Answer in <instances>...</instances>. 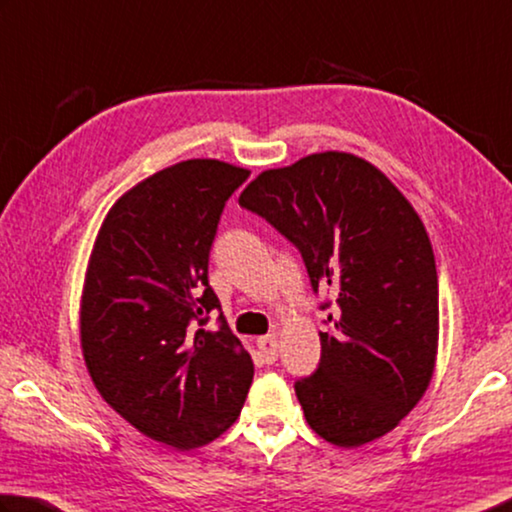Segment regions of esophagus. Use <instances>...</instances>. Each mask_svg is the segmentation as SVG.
Instances as JSON below:
<instances>
[{"instance_id":"1","label":"esophagus","mask_w":512,"mask_h":512,"mask_svg":"<svg viewBox=\"0 0 512 512\" xmlns=\"http://www.w3.org/2000/svg\"><path fill=\"white\" fill-rule=\"evenodd\" d=\"M277 345H280V342H277L275 333H268V336L257 340V347H259V351H262V356H264L266 362L277 360Z\"/></svg>"}]
</instances>
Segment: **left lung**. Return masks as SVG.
Segmentation results:
<instances>
[{
	"mask_svg": "<svg viewBox=\"0 0 512 512\" xmlns=\"http://www.w3.org/2000/svg\"><path fill=\"white\" fill-rule=\"evenodd\" d=\"M239 206L300 250L313 293L331 288L320 365L295 380L306 423L358 448L401 423L430 385L439 340L432 244L396 185L345 152L268 170Z\"/></svg>",
	"mask_w": 512,
	"mask_h": 512,
	"instance_id": "8db88e82",
	"label": "left lung"
}]
</instances>
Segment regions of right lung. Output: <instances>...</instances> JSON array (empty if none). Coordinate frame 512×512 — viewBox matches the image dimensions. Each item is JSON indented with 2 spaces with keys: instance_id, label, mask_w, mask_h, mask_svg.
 <instances>
[{
  "instance_id": "1",
  "label": "right lung",
  "mask_w": 512,
  "mask_h": 512,
  "mask_svg": "<svg viewBox=\"0 0 512 512\" xmlns=\"http://www.w3.org/2000/svg\"><path fill=\"white\" fill-rule=\"evenodd\" d=\"M248 176L212 159L156 172L116 201L91 253L80 311L89 374L127 423L176 450L226 432L253 383L208 282L221 212ZM215 310L218 331L203 330Z\"/></svg>"
}]
</instances>
